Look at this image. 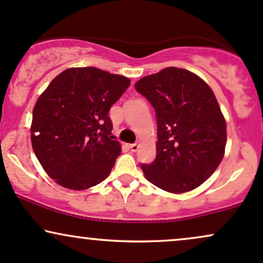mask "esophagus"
<instances>
[{
  "label": "esophagus",
  "instance_id": "esophagus-1",
  "mask_svg": "<svg viewBox=\"0 0 263 263\" xmlns=\"http://www.w3.org/2000/svg\"><path fill=\"white\" fill-rule=\"evenodd\" d=\"M130 150L132 152H137L138 149H139V144H137V143H134V144H130Z\"/></svg>",
  "mask_w": 263,
  "mask_h": 263
}]
</instances>
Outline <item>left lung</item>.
Segmentation results:
<instances>
[{
    "mask_svg": "<svg viewBox=\"0 0 263 263\" xmlns=\"http://www.w3.org/2000/svg\"><path fill=\"white\" fill-rule=\"evenodd\" d=\"M155 109L156 158L141 164L147 181L167 193L191 191L217 169L226 145V123L216 97L200 77L167 67L135 83Z\"/></svg>",
    "mask_w": 263,
    "mask_h": 263,
    "instance_id": "left-lung-1",
    "label": "left lung"
}]
</instances>
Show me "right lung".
I'll use <instances>...</instances> for the list:
<instances>
[{"label": "right lung", "mask_w": 263, "mask_h": 263, "mask_svg": "<svg viewBox=\"0 0 263 263\" xmlns=\"http://www.w3.org/2000/svg\"><path fill=\"white\" fill-rule=\"evenodd\" d=\"M129 85L126 77L99 68H69L41 94L32 117V147L61 186L85 190L107 179L122 152L108 113Z\"/></svg>", "instance_id": "add662e5"}]
</instances>
